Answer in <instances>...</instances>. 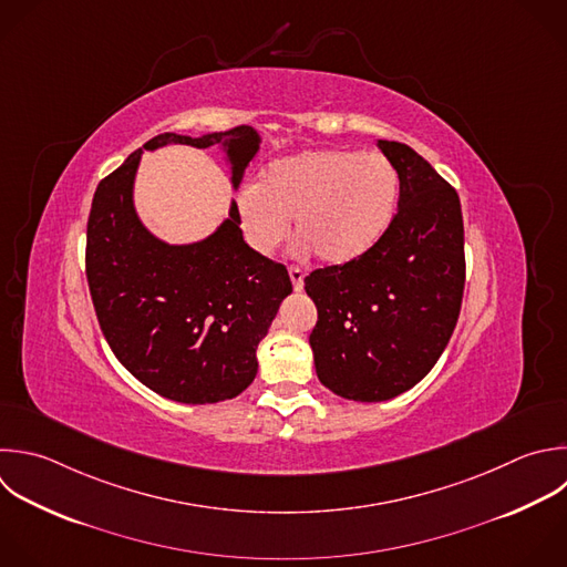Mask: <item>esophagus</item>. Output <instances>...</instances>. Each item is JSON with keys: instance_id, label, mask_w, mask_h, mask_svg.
I'll return each instance as SVG.
<instances>
[{"instance_id": "34e87169", "label": "esophagus", "mask_w": 567, "mask_h": 567, "mask_svg": "<svg viewBox=\"0 0 567 567\" xmlns=\"http://www.w3.org/2000/svg\"><path fill=\"white\" fill-rule=\"evenodd\" d=\"M288 275H290V281H292V288L299 292V290H303V270L301 268H297V266H292L290 270H288Z\"/></svg>"}]
</instances>
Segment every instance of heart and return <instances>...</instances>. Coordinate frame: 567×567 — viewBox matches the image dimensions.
<instances>
[{"mask_svg": "<svg viewBox=\"0 0 567 567\" xmlns=\"http://www.w3.org/2000/svg\"><path fill=\"white\" fill-rule=\"evenodd\" d=\"M401 179L381 153L306 151L272 162L237 195L246 241L259 255L288 237V219L323 264L343 266L372 250L390 228Z\"/></svg>", "mask_w": 567, "mask_h": 567, "instance_id": "1", "label": "heart"}]
</instances>
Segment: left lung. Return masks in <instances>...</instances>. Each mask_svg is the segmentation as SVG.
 <instances>
[{
    "label": "left lung",
    "mask_w": 567,
    "mask_h": 567,
    "mask_svg": "<svg viewBox=\"0 0 567 567\" xmlns=\"http://www.w3.org/2000/svg\"><path fill=\"white\" fill-rule=\"evenodd\" d=\"M394 164L399 210L357 261L306 277L317 306L310 348L319 381L352 401H388L416 385L445 350L463 299L456 190L410 146L379 140Z\"/></svg>",
    "instance_id": "8db88e82"
}]
</instances>
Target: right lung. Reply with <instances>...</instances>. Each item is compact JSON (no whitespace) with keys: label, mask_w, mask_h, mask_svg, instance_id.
I'll list each match as a JSON object with an SVG mask.
<instances>
[{"label":"right lung","mask_w":567,"mask_h":567,"mask_svg":"<svg viewBox=\"0 0 567 567\" xmlns=\"http://www.w3.org/2000/svg\"><path fill=\"white\" fill-rule=\"evenodd\" d=\"M250 126L188 137L164 133L100 182L86 230V277L100 328L120 363L179 403L241 394L257 374V346L292 292L286 266L252 250L237 204L206 239L171 246L146 230L133 204L144 151L168 144L221 146L233 188L259 151Z\"/></svg>","instance_id":"1"}]
</instances>
